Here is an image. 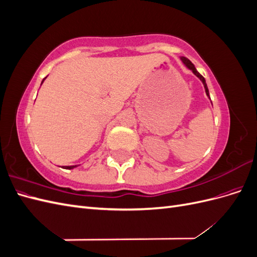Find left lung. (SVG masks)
<instances>
[{"instance_id":"1","label":"left lung","mask_w":257,"mask_h":257,"mask_svg":"<svg viewBox=\"0 0 257 257\" xmlns=\"http://www.w3.org/2000/svg\"><path fill=\"white\" fill-rule=\"evenodd\" d=\"M181 59V61H182V63L188 67V68H190L191 71L194 73V75H196L198 78L201 80V82H203V84H204V87H205V91H206V94H207V96L210 98V96H209V90H208V87H207V83H206V80H205V78L203 76H201L197 71H196V68H195V66H194V64L192 63V62L188 59V58H185V57H181L180 58Z\"/></svg>"}]
</instances>
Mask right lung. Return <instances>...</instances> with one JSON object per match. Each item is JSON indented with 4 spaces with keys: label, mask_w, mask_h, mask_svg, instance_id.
I'll use <instances>...</instances> for the list:
<instances>
[{
    "label": "right lung",
    "mask_w": 257,
    "mask_h": 257,
    "mask_svg": "<svg viewBox=\"0 0 257 257\" xmlns=\"http://www.w3.org/2000/svg\"><path fill=\"white\" fill-rule=\"evenodd\" d=\"M47 78V77H45V78L43 79V81H42V83L44 82V80ZM75 167H77V165H73V166H63V168H65V169H73V168H75Z\"/></svg>",
    "instance_id": "right-lung-1"
}]
</instances>
